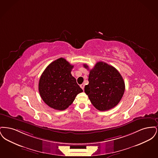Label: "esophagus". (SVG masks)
Segmentation results:
<instances>
[{
  "instance_id": "obj_1",
  "label": "esophagus",
  "mask_w": 158,
  "mask_h": 158,
  "mask_svg": "<svg viewBox=\"0 0 158 158\" xmlns=\"http://www.w3.org/2000/svg\"><path fill=\"white\" fill-rule=\"evenodd\" d=\"M84 87H85V85H84V84L81 85V88L83 90L84 89Z\"/></svg>"
}]
</instances>
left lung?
I'll return each instance as SVG.
<instances>
[{"mask_svg": "<svg viewBox=\"0 0 158 158\" xmlns=\"http://www.w3.org/2000/svg\"><path fill=\"white\" fill-rule=\"evenodd\" d=\"M83 66L89 69L87 64ZM88 81L85 92L92 105L101 111L115 107L123 96L125 83L122 76L115 68L106 63H97L89 71Z\"/></svg>", "mask_w": 158, "mask_h": 158, "instance_id": "1", "label": "left lung"}]
</instances>
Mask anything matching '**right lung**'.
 I'll return each instance as SVG.
<instances>
[{
	"instance_id": "obj_1",
	"label": "right lung",
	"mask_w": 158,
	"mask_h": 158,
	"mask_svg": "<svg viewBox=\"0 0 158 158\" xmlns=\"http://www.w3.org/2000/svg\"><path fill=\"white\" fill-rule=\"evenodd\" d=\"M73 68L66 59L60 58L51 63L40 77L38 90L44 102L57 110H64L83 90L72 76Z\"/></svg>"
}]
</instances>
